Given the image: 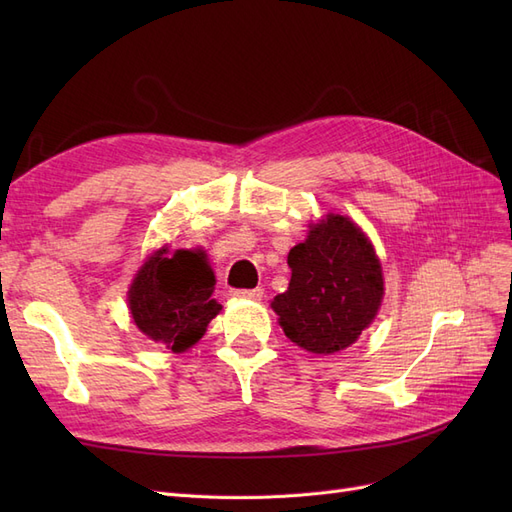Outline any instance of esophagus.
<instances>
[{
	"label": "esophagus",
	"mask_w": 512,
	"mask_h": 512,
	"mask_svg": "<svg viewBox=\"0 0 512 512\" xmlns=\"http://www.w3.org/2000/svg\"><path fill=\"white\" fill-rule=\"evenodd\" d=\"M262 294H265V290H262L260 286L258 288H241V290H232V297L237 299H252V301H260Z\"/></svg>",
	"instance_id": "obj_1"
}]
</instances>
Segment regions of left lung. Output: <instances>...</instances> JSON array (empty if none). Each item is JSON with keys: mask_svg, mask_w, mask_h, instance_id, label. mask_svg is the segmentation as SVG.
Listing matches in <instances>:
<instances>
[{"mask_svg": "<svg viewBox=\"0 0 512 512\" xmlns=\"http://www.w3.org/2000/svg\"><path fill=\"white\" fill-rule=\"evenodd\" d=\"M288 290L271 301L290 342L333 354L356 342L384 294L380 260L363 230L344 215L314 224L288 254Z\"/></svg>", "mask_w": 512, "mask_h": 512, "instance_id": "1", "label": "left lung"}]
</instances>
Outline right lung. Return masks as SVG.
I'll return each mask as SVG.
<instances>
[{"mask_svg":"<svg viewBox=\"0 0 512 512\" xmlns=\"http://www.w3.org/2000/svg\"><path fill=\"white\" fill-rule=\"evenodd\" d=\"M215 275L205 252L164 250L153 254L136 273L128 292L130 312L153 342L183 352L205 335L222 305L211 299Z\"/></svg>","mask_w":512,"mask_h":512,"instance_id":"1","label":"right lung"}]
</instances>
